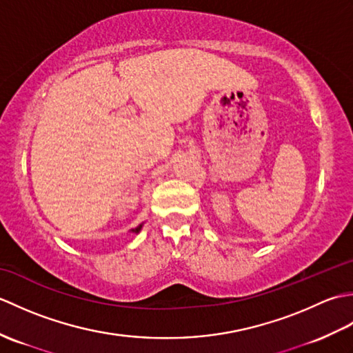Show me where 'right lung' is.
I'll use <instances>...</instances> for the list:
<instances>
[{
    "instance_id": "1",
    "label": "right lung",
    "mask_w": 353,
    "mask_h": 353,
    "mask_svg": "<svg viewBox=\"0 0 353 353\" xmlns=\"http://www.w3.org/2000/svg\"><path fill=\"white\" fill-rule=\"evenodd\" d=\"M141 229H142V224H139V226H138V228H134V229H132L130 232H132V234H139V232H141Z\"/></svg>"
}]
</instances>
